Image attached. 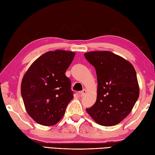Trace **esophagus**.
<instances>
[{"instance_id": "34e87169", "label": "esophagus", "mask_w": 155, "mask_h": 155, "mask_svg": "<svg viewBox=\"0 0 155 155\" xmlns=\"http://www.w3.org/2000/svg\"><path fill=\"white\" fill-rule=\"evenodd\" d=\"M87 93V92L86 90H85V89L83 90V91H82V92H81V96L82 97H84V95H86Z\"/></svg>"}]
</instances>
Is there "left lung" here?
I'll list each match as a JSON object with an SVG mask.
<instances>
[{
    "label": "left lung",
    "instance_id": "8db88e82",
    "mask_svg": "<svg viewBox=\"0 0 155 155\" xmlns=\"http://www.w3.org/2000/svg\"><path fill=\"white\" fill-rule=\"evenodd\" d=\"M84 57L96 69L98 83L96 103L86 110L100 125H116L128 116L139 98L135 69L110 51L88 52Z\"/></svg>",
    "mask_w": 155,
    "mask_h": 155
}]
</instances>
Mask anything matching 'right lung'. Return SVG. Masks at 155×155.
<instances>
[{
  "label": "right lung",
  "mask_w": 155,
  "mask_h": 155,
  "mask_svg": "<svg viewBox=\"0 0 155 155\" xmlns=\"http://www.w3.org/2000/svg\"><path fill=\"white\" fill-rule=\"evenodd\" d=\"M75 53L57 50L38 57L26 72L21 83V94L28 114L44 126L57 124L64 116L73 98L71 80L65 72Z\"/></svg>",
  "instance_id": "add662e5"
}]
</instances>
